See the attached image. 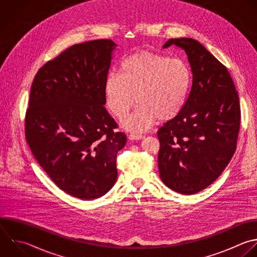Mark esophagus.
I'll use <instances>...</instances> for the list:
<instances>
[{"label": "esophagus", "instance_id": "1", "mask_svg": "<svg viewBox=\"0 0 257 257\" xmlns=\"http://www.w3.org/2000/svg\"><path fill=\"white\" fill-rule=\"evenodd\" d=\"M145 137L143 135H139V134H131L128 135V140L131 141H139V140H143Z\"/></svg>", "mask_w": 257, "mask_h": 257}]
</instances>
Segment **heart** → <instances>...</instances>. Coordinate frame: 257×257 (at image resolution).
Instances as JSON below:
<instances>
[{"label":"heart","mask_w":257,"mask_h":257,"mask_svg":"<svg viewBox=\"0 0 257 257\" xmlns=\"http://www.w3.org/2000/svg\"><path fill=\"white\" fill-rule=\"evenodd\" d=\"M191 85L192 72L184 59L141 52L125 57L118 74H107L103 94L107 109L117 118L125 116L137 99L138 106L121 126L144 132L158 118L176 117L186 104Z\"/></svg>","instance_id":"1"}]
</instances>
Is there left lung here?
Returning <instances> with one entry per match:
<instances>
[{"mask_svg": "<svg viewBox=\"0 0 257 257\" xmlns=\"http://www.w3.org/2000/svg\"><path fill=\"white\" fill-rule=\"evenodd\" d=\"M185 50L191 90L182 111L158 132L159 173L164 184L192 195L211 185L233 157L240 127L238 93L227 68L192 38L168 40Z\"/></svg>", "mask_w": 257, "mask_h": 257, "instance_id": "8db88e82", "label": "left lung"}]
</instances>
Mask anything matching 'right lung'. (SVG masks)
<instances>
[{"mask_svg": "<svg viewBox=\"0 0 257 257\" xmlns=\"http://www.w3.org/2000/svg\"><path fill=\"white\" fill-rule=\"evenodd\" d=\"M115 48L108 39L73 45L44 64L31 86L26 141L56 186L82 200L113 187L116 154L126 143L103 106Z\"/></svg>", "mask_w": 257, "mask_h": 257, "instance_id": "right-lung-1", "label": "right lung"}]
</instances>
